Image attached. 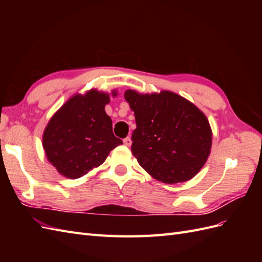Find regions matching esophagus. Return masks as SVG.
<instances>
[{"instance_id": "obj_1", "label": "esophagus", "mask_w": 262, "mask_h": 262, "mask_svg": "<svg viewBox=\"0 0 262 262\" xmlns=\"http://www.w3.org/2000/svg\"><path fill=\"white\" fill-rule=\"evenodd\" d=\"M123 143H124V145H126V146H130V145L132 144L131 138H130V137H126L125 139H123Z\"/></svg>"}]
</instances>
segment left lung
I'll return each mask as SVG.
<instances>
[{
  "mask_svg": "<svg viewBox=\"0 0 262 262\" xmlns=\"http://www.w3.org/2000/svg\"><path fill=\"white\" fill-rule=\"evenodd\" d=\"M124 98L136 116L132 153L141 167L165 184L194 177L207 162L212 131L207 117L179 95H140L126 91Z\"/></svg>",
  "mask_w": 262,
  "mask_h": 262,
  "instance_id": "obj_1",
  "label": "left lung"
}]
</instances>
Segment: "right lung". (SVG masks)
<instances>
[{"label":"right lung","mask_w":262,"mask_h":262,"mask_svg":"<svg viewBox=\"0 0 262 262\" xmlns=\"http://www.w3.org/2000/svg\"><path fill=\"white\" fill-rule=\"evenodd\" d=\"M108 102L109 95L93 90L85 96L75 95L51 118L42 144L48 161L63 176L76 179L86 175L122 144L105 112Z\"/></svg>","instance_id":"right-lung-1"}]
</instances>
